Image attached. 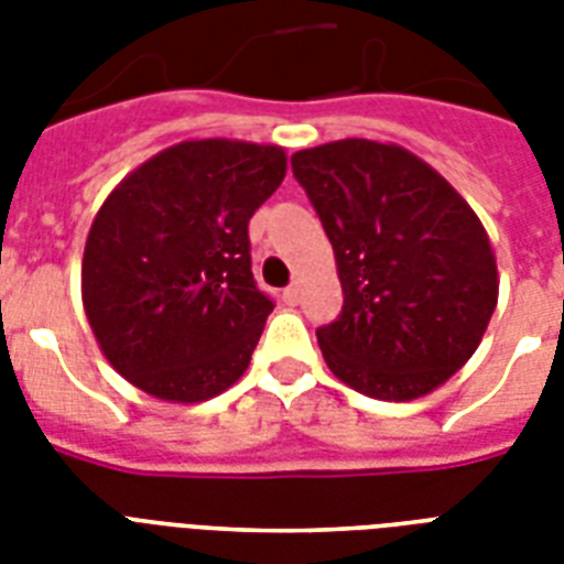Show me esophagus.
Listing matches in <instances>:
<instances>
[{"label": "esophagus", "instance_id": "1", "mask_svg": "<svg viewBox=\"0 0 564 564\" xmlns=\"http://www.w3.org/2000/svg\"><path fill=\"white\" fill-rule=\"evenodd\" d=\"M299 299H301L299 283H290V286H286V290H283V301H286V304H290V307H295V304H299Z\"/></svg>", "mask_w": 564, "mask_h": 564}]
</instances>
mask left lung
<instances>
[{
    "mask_svg": "<svg viewBox=\"0 0 564 564\" xmlns=\"http://www.w3.org/2000/svg\"><path fill=\"white\" fill-rule=\"evenodd\" d=\"M343 281L318 327L327 369L380 401L433 392L468 362L498 304V263L477 213L401 145L339 140L292 154Z\"/></svg>",
    "mask_w": 564,
    "mask_h": 564,
    "instance_id": "8db88e82",
    "label": "left lung"
}]
</instances>
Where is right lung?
<instances>
[{"label": "right lung", "instance_id": "obj_1", "mask_svg": "<svg viewBox=\"0 0 564 564\" xmlns=\"http://www.w3.org/2000/svg\"><path fill=\"white\" fill-rule=\"evenodd\" d=\"M283 175L278 145L187 140L105 198L84 246V313L137 389L198 403L248 369L274 310L251 274L248 219Z\"/></svg>", "mask_w": 564, "mask_h": 564}]
</instances>
